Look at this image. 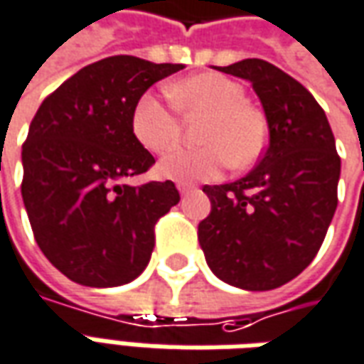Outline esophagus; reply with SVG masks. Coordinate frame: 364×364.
Here are the masks:
<instances>
[{
    "mask_svg": "<svg viewBox=\"0 0 364 364\" xmlns=\"http://www.w3.org/2000/svg\"><path fill=\"white\" fill-rule=\"evenodd\" d=\"M177 189H179V193H181V195H187V193H189V191H193V187H191V185H177Z\"/></svg>",
    "mask_w": 364,
    "mask_h": 364,
    "instance_id": "esophagus-1",
    "label": "esophagus"
}]
</instances>
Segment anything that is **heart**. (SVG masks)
<instances>
[{
    "instance_id": "1",
    "label": "heart",
    "mask_w": 364,
    "mask_h": 364,
    "mask_svg": "<svg viewBox=\"0 0 364 364\" xmlns=\"http://www.w3.org/2000/svg\"><path fill=\"white\" fill-rule=\"evenodd\" d=\"M183 116H205L199 147H177L159 164V175L179 183L208 181L226 165L246 169L260 159L268 129L258 108L246 102L240 82L217 73L177 80L167 88ZM169 104L147 92L132 110V134L151 154H165L181 136V118Z\"/></svg>"
}]
</instances>
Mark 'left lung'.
<instances>
[{
	"label": "left lung",
	"instance_id": "8db88e82",
	"mask_svg": "<svg viewBox=\"0 0 364 364\" xmlns=\"http://www.w3.org/2000/svg\"><path fill=\"white\" fill-rule=\"evenodd\" d=\"M252 82L270 144L250 173L205 185L210 215L199 223L208 268L230 286H284L319 252L337 208L341 157L323 108L306 86L262 58L217 67Z\"/></svg>",
	"mask_w": 364,
	"mask_h": 364
}]
</instances>
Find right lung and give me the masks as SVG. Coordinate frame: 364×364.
<instances>
[{
    "mask_svg": "<svg viewBox=\"0 0 364 364\" xmlns=\"http://www.w3.org/2000/svg\"><path fill=\"white\" fill-rule=\"evenodd\" d=\"M181 68L102 58L50 92L33 118L21 154L23 203L43 254L76 284L112 288L138 278L156 223L179 203L173 181H124L156 164L132 134L134 104Z\"/></svg>",
    "mask_w": 364,
    "mask_h": 364,
    "instance_id": "add662e5",
    "label": "right lung"
}]
</instances>
